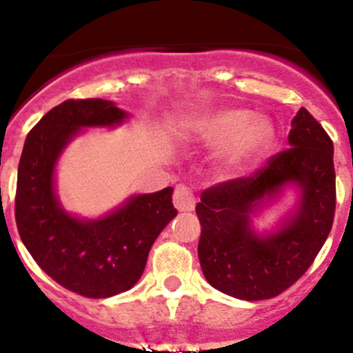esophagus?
Masks as SVG:
<instances>
[{
    "label": "esophagus",
    "mask_w": 353,
    "mask_h": 353,
    "mask_svg": "<svg viewBox=\"0 0 353 353\" xmlns=\"http://www.w3.org/2000/svg\"><path fill=\"white\" fill-rule=\"evenodd\" d=\"M195 203L196 199L190 188L184 186V184L176 186V190H174V205L179 212H190V210L195 209Z\"/></svg>",
    "instance_id": "1"
}]
</instances>
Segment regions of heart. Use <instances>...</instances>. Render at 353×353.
<instances>
[{
    "label": "heart",
    "mask_w": 353,
    "mask_h": 353,
    "mask_svg": "<svg viewBox=\"0 0 353 353\" xmlns=\"http://www.w3.org/2000/svg\"><path fill=\"white\" fill-rule=\"evenodd\" d=\"M193 134L207 146H221L216 165L225 176L245 172L270 150L275 137L272 121L252 118L247 110H219L193 123Z\"/></svg>",
    "instance_id": "1"
}]
</instances>
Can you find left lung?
Masks as SVG:
<instances>
[{
    "mask_svg": "<svg viewBox=\"0 0 353 353\" xmlns=\"http://www.w3.org/2000/svg\"><path fill=\"white\" fill-rule=\"evenodd\" d=\"M289 148L251 177L209 188L196 203L199 259L207 282L245 301L275 298L310 268L336 207L332 141L305 108L296 113ZM292 185L300 199L275 230L258 234L252 217Z\"/></svg>",
    "mask_w": 353,
    "mask_h": 353,
    "instance_id": "1",
    "label": "left lung"
}]
</instances>
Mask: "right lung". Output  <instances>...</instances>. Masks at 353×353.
<instances>
[{"label":"right lung","mask_w":353,"mask_h":353,"mask_svg":"<svg viewBox=\"0 0 353 353\" xmlns=\"http://www.w3.org/2000/svg\"><path fill=\"white\" fill-rule=\"evenodd\" d=\"M127 111L104 99H69L26 137L19 161L15 221L26 249L57 284L87 298H110L137 284L160 232L177 216L172 188L132 195L99 219L72 216L55 193V167L90 127H117Z\"/></svg>","instance_id":"1"}]
</instances>
